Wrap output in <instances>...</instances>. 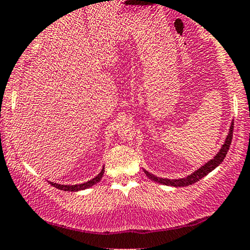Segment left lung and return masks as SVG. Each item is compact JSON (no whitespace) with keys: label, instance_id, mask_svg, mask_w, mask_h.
Returning a JSON list of instances; mask_svg holds the SVG:
<instances>
[{"label":"left lung","instance_id":"left-lung-1","mask_svg":"<svg viewBox=\"0 0 250 250\" xmlns=\"http://www.w3.org/2000/svg\"><path fill=\"white\" fill-rule=\"evenodd\" d=\"M233 130H234V122H231L230 129H229V134L227 136L225 143L221 147L220 151L215 155V157L213 160L206 163L205 166H202L200 169H197L196 171H194L193 174L189 175V176L185 177V179H179V180H168V179H162V177H157L155 175L148 173L147 170H145V173L150 180L155 181L157 183H161V185H166V186H173V187H186V186H190L193 183L200 181L202 177H205L206 175L210 173L211 170H214L217 166H220L222 163L223 160H225L227 153H228L229 147H230L231 140H233Z\"/></svg>","mask_w":250,"mask_h":250}]
</instances>
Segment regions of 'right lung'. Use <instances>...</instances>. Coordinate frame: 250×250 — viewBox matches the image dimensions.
<instances>
[{"label": "right lung", "mask_w": 250, "mask_h": 250, "mask_svg": "<svg viewBox=\"0 0 250 250\" xmlns=\"http://www.w3.org/2000/svg\"><path fill=\"white\" fill-rule=\"evenodd\" d=\"M103 173H104V167L102 168L101 173L97 175V176L94 177L93 180L88 181V182H85V183H81V185L69 186V185H59V183H54V182H50V183H51V186H54V187L57 188V189H61V190H64V191H79V190H82V189H87L89 187H91V186L96 185V183L102 179Z\"/></svg>", "instance_id": "obj_1"}]
</instances>
